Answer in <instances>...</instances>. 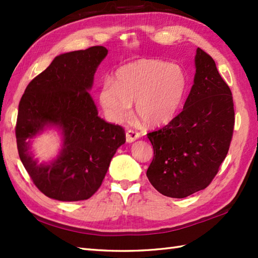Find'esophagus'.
I'll return each instance as SVG.
<instances>
[{
	"label": "esophagus",
	"instance_id": "esophagus-1",
	"mask_svg": "<svg viewBox=\"0 0 258 258\" xmlns=\"http://www.w3.org/2000/svg\"><path fill=\"white\" fill-rule=\"evenodd\" d=\"M139 138H140V133L136 132V131L130 130L126 132V142H127V143H132V142L136 141Z\"/></svg>",
	"mask_w": 258,
	"mask_h": 258
}]
</instances>
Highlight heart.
Masks as SVG:
<instances>
[{
  "mask_svg": "<svg viewBox=\"0 0 258 258\" xmlns=\"http://www.w3.org/2000/svg\"><path fill=\"white\" fill-rule=\"evenodd\" d=\"M187 91V76L176 64L161 59L141 58L120 67L114 83L105 80L98 100L112 122L130 116L132 103L141 122L160 127L176 117Z\"/></svg>",
  "mask_w": 258,
  "mask_h": 258,
  "instance_id": "obj_1",
  "label": "heart"
}]
</instances>
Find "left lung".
<instances>
[{
  "mask_svg": "<svg viewBox=\"0 0 258 258\" xmlns=\"http://www.w3.org/2000/svg\"><path fill=\"white\" fill-rule=\"evenodd\" d=\"M194 84L183 111L163 128L147 134L154 157L146 176L161 194L184 199L206 188L231 145L235 112L231 89L214 59L195 55Z\"/></svg>",
  "mask_w": 258,
  "mask_h": 258,
  "instance_id": "obj_1",
  "label": "left lung"
}]
</instances>
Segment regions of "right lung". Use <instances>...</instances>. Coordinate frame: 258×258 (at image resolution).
Returning <instances> with one entry per match:
<instances>
[{
  "instance_id": "add662e5",
  "label": "right lung",
  "mask_w": 258,
  "mask_h": 258,
  "mask_svg": "<svg viewBox=\"0 0 258 258\" xmlns=\"http://www.w3.org/2000/svg\"><path fill=\"white\" fill-rule=\"evenodd\" d=\"M107 52L104 46H92L56 56L30 82L20 101L15 127L19 155L33 183L50 199H90L125 143L122 126L98 116L87 92ZM47 125L62 131L63 146L50 164H38L29 151L30 140Z\"/></svg>"
}]
</instances>
